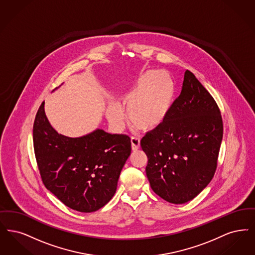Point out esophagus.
I'll list each match as a JSON object with an SVG mask.
<instances>
[{
  "mask_svg": "<svg viewBox=\"0 0 255 255\" xmlns=\"http://www.w3.org/2000/svg\"><path fill=\"white\" fill-rule=\"evenodd\" d=\"M131 144H132V151L135 152V151H137V150L139 149V147H140V140H139V138L132 136V138H131Z\"/></svg>",
  "mask_w": 255,
  "mask_h": 255,
  "instance_id": "1",
  "label": "esophagus"
}]
</instances>
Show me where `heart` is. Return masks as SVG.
<instances>
[{
	"instance_id": "heart-1",
	"label": "heart",
	"mask_w": 255,
	"mask_h": 255,
	"mask_svg": "<svg viewBox=\"0 0 255 255\" xmlns=\"http://www.w3.org/2000/svg\"><path fill=\"white\" fill-rule=\"evenodd\" d=\"M173 97L174 85L167 73L156 70L144 72L123 98L128 121L141 131H153L167 119ZM106 116L114 127H123V111L117 103H109Z\"/></svg>"
}]
</instances>
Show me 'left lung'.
I'll return each instance as SVG.
<instances>
[{
	"label": "left lung",
	"mask_w": 255,
	"mask_h": 255,
	"mask_svg": "<svg viewBox=\"0 0 255 255\" xmlns=\"http://www.w3.org/2000/svg\"><path fill=\"white\" fill-rule=\"evenodd\" d=\"M222 137L223 123L216 102L186 70L180 95L167 119L140 142L148 157L146 174L153 192L170 203L194 199L214 177Z\"/></svg>",
	"instance_id": "left-lung-1"
}]
</instances>
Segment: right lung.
<instances>
[{
	"label": "right lung",
	"mask_w": 255,
	"mask_h": 255,
	"mask_svg": "<svg viewBox=\"0 0 255 255\" xmlns=\"http://www.w3.org/2000/svg\"><path fill=\"white\" fill-rule=\"evenodd\" d=\"M33 143L46 189L82 213L96 212L111 200L131 154V139L125 134L102 129L80 137L59 133L46 118L44 102L35 118Z\"/></svg>",
	"instance_id": "add662e5"
}]
</instances>
